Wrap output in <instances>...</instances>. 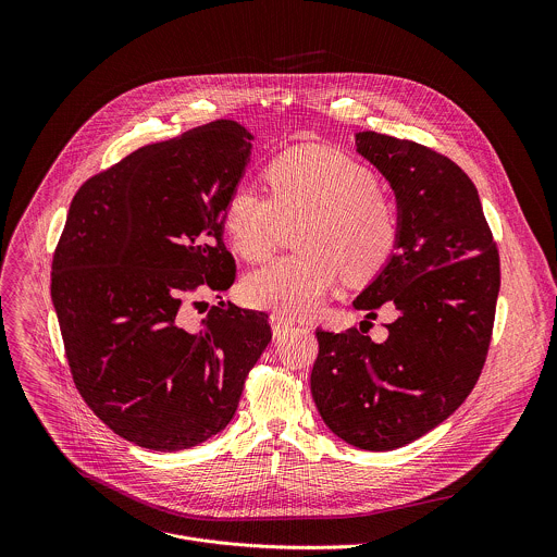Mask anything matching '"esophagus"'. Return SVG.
<instances>
[{
  "mask_svg": "<svg viewBox=\"0 0 557 557\" xmlns=\"http://www.w3.org/2000/svg\"><path fill=\"white\" fill-rule=\"evenodd\" d=\"M270 323H272V332H274V336L285 334V332L294 325V321H292V319L283 318V315H278V313L270 315Z\"/></svg>",
  "mask_w": 557,
  "mask_h": 557,
  "instance_id": "1",
  "label": "esophagus"
}]
</instances>
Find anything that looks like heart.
I'll use <instances>...</instances> for the list:
<instances>
[{"label": "heart", "mask_w": 557, "mask_h": 557, "mask_svg": "<svg viewBox=\"0 0 557 557\" xmlns=\"http://www.w3.org/2000/svg\"><path fill=\"white\" fill-rule=\"evenodd\" d=\"M270 197L250 186L232 190L223 227L246 261H263L278 244L283 223L305 219L296 232L298 255L250 272L244 298L285 318L318 311L343 272L347 281L373 278L398 242L393 201L375 175L336 150L298 146L283 150L263 171Z\"/></svg>", "instance_id": "1"}]
</instances>
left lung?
I'll list each match as a JSON object with an SVG mask.
<instances>
[{"label": "left lung", "mask_w": 557, "mask_h": 557, "mask_svg": "<svg viewBox=\"0 0 557 557\" xmlns=\"http://www.w3.org/2000/svg\"><path fill=\"white\" fill-rule=\"evenodd\" d=\"M356 152L391 184L398 242L354 309L393 307L382 343L318 330L311 393L325 426L362 450L416 442L476 386L499 294V255L474 182L453 160L397 137L356 133Z\"/></svg>", "instance_id": "1"}]
</instances>
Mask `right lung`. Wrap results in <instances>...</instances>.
Returning a JSON list of instances; mask_svg holds the SVG:
<instances>
[{"label":"right lung","instance_id":"add662e5","mask_svg":"<svg viewBox=\"0 0 557 557\" xmlns=\"http://www.w3.org/2000/svg\"><path fill=\"white\" fill-rule=\"evenodd\" d=\"M252 139L234 120L210 122L89 177L71 203L51 274L71 373L89 409L141 448L221 433L272 338L265 313L232 302L195 330L182 313L190 292L236 281L223 210Z\"/></svg>","mask_w":557,"mask_h":557}]
</instances>
